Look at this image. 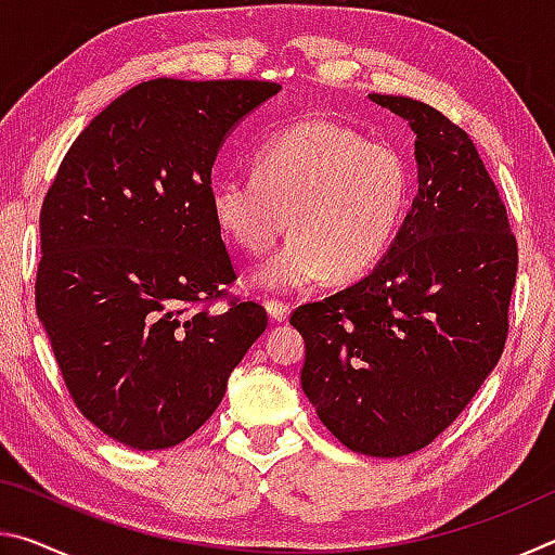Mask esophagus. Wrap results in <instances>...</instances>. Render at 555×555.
<instances>
[{"instance_id":"obj_1","label":"esophagus","mask_w":555,"mask_h":555,"mask_svg":"<svg viewBox=\"0 0 555 555\" xmlns=\"http://www.w3.org/2000/svg\"><path fill=\"white\" fill-rule=\"evenodd\" d=\"M267 313L274 323H286L291 315V306L281 304V300H267Z\"/></svg>"}]
</instances>
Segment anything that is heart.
<instances>
[{
    "instance_id": "obj_1",
    "label": "heart",
    "mask_w": 555,
    "mask_h": 555,
    "mask_svg": "<svg viewBox=\"0 0 555 555\" xmlns=\"http://www.w3.org/2000/svg\"><path fill=\"white\" fill-rule=\"evenodd\" d=\"M409 201L411 173L397 149L315 117L267 139L255 173L210 185L215 222L249 255L274 247L286 224L294 230L255 274L279 294L313 286L327 271L337 279L370 271L397 240Z\"/></svg>"
}]
</instances>
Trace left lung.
I'll use <instances>...</instances> for the list:
<instances>
[{
	"label": "left lung",
	"mask_w": 555,
	"mask_h": 555,
	"mask_svg": "<svg viewBox=\"0 0 555 555\" xmlns=\"http://www.w3.org/2000/svg\"><path fill=\"white\" fill-rule=\"evenodd\" d=\"M416 142L418 193L367 276L291 315L300 387L354 453L401 457L460 416L500 362L516 242L500 191L463 129L426 102L377 95Z\"/></svg>",
	"instance_id": "8db88e82"
}]
</instances>
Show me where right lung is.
Returning a JSON list of instances; mask_svg holds the SVG:
<instances>
[{
	"instance_id": "add662e5",
	"label": "right lung",
	"mask_w": 555,
	"mask_h": 555,
	"mask_svg": "<svg viewBox=\"0 0 555 555\" xmlns=\"http://www.w3.org/2000/svg\"><path fill=\"white\" fill-rule=\"evenodd\" d=\"M264 80L139 82L65 154L41 208L36 313L75 406L134 450L193 436L267 331L255 300L201 308L234 281L210 173Z\"/></svg>"
}]
</instances>
